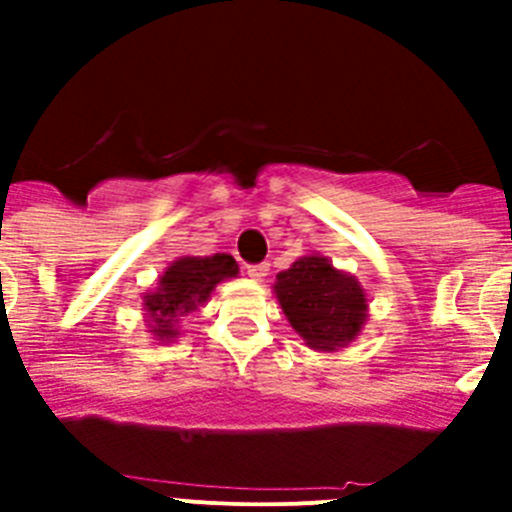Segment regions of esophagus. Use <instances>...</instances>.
<instances>
[{
	"label": "esophagus",
	"instance_id": "obj_1",
	"mask_svg": "<svg viewBox=\"0 0 512 512\" xmlns=\"http://www.w3.org/2000/svg\"><path fill=\"white\" fill-rule=\"evenodd\" d=\"M248 277H251L253 282H264V279L269 277V264H256V266H248Z\"/></svg>",
	"mask_w": 512,
	"mask_h": 512
}]
</instances>
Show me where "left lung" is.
Instances as JSON below:
<instances>
[{
  "label": "left lung",
  "mask_w": 512,
  "mask_h": 512,
  "mask_svg": "<svg viewBox=\"0 0 512 512\" xmlns=\"http://www.w3.org/2000/svg\"><path fill=\"white\" fill-rule=\"evenodd\" d=\"M274 295L297 336L315 351L346 348L369 318L359 279L336 269L323 253H305L277 274Z\"/></svg>",
  "instance_id": "8db88e82"
}]
</instances>
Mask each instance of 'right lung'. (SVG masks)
Listing matches in <instances>:
<instances>
[{"mask_svg":"<svg viewBox=\"0 0 512 512\" xmlns=\"http://www.w3.org/2000/svg\"><path fill=\"white\" fill-rule=\"evenodd\" d=\"M238 277V264L230 253L215 256H179L166 266L156 287L143 295V315L153 341L171 343L179 336V320L205 307L215 287Z\"/></svg>","mask_w":512,"mask_h":512,"instance_id":"obj_1","label":"right lung"}]
</instances>
